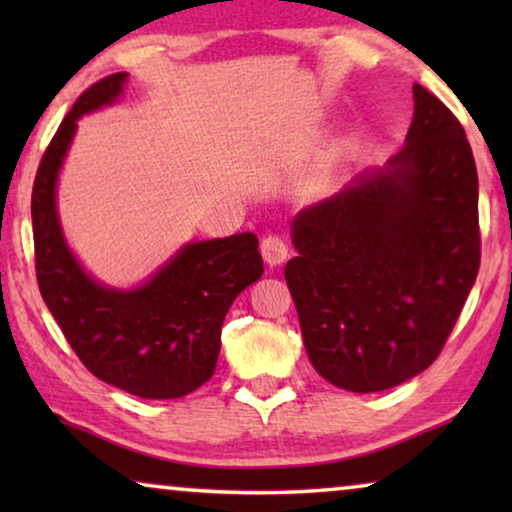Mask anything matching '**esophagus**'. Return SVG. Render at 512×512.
Wrapping results in <instances>:
<instances>
[{
    "mask_svg": "<svg viewBox=\"0 0 512 512\" xmlns=\"http://www.w3.org/2000/svg\"><path fill=\"white\" fill-rule=\"evenodd\" d=\"M261 254L265 258V263L279 265L286 261V256H289V244L284 242V237L268 235V237H263V242H261Z\"/></svg>",
    "mask_w": 512,
    "mask_h": 512,
    "instance_id": "esophagus-1",
    "label": "esophagus"
}]
</instances>
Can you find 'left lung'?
<instances>
[{"label": "left lung", "instance_id": "8db88e82", "mask_svg": "<svg viewBox=\"0 0 512 512\" xmlns=\"http://www.w3.org/2000/svg\"><path fill=\"white\" fill-rule=\"evenodd\" d=\"M403 149L291 221L284 268L317 373L370 394L436 361L480 268L478 170L450 109L415 83Z\"/></svg>", "mask_w": 512, "mask_h": 512}]
</instances>
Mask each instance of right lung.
Here are the masks:
<instances>
[{
    "label": "right lung",
    "instance_id": "obj_1",
    "mask_svg": "<svg viewBox=\"0 0 512 512\" xmlns=\"http://www.w3.org/2000/svg\"><path fill=\"white\" fill-rule=\"evenodd\" d=\"M128 74L90 86L48 144L32 188V233L41 298L95 377L139 398H181L214 375L221 326L233 300L263 275L258 237L188 242L135 289L88 275L67 247L58 174L81 116L114 104Z\"/></svg>",
    "mask_w": 512,
    "mask_h": 512
}]
</instances>
